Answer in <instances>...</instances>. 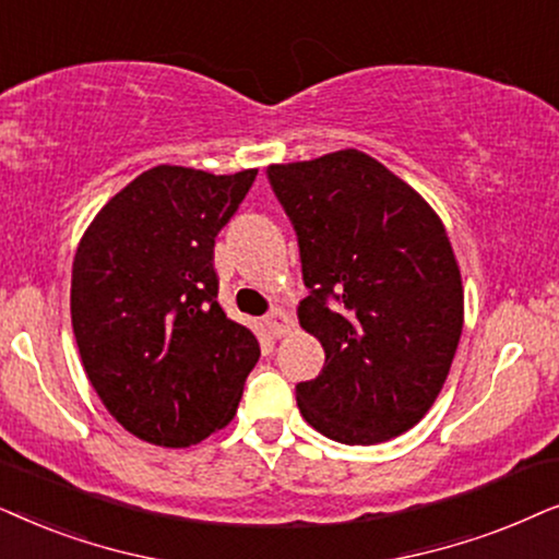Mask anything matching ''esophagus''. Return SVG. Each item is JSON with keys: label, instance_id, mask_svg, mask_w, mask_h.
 I'll return each instance as SVG.
<instances>
[{"label": "esophagus", "instance_id": "esophagus-1", "mask_svg": "<svg viewBox=\"0 0 559 559\" xmlns=\"http://www.w3.org/2000/svg\"><path fill=\"white\" fill-rule=\"evenodd\" d=\"M267 319H271V322H273L275 337H286V334L294 330V317H292V311H288L286 307H273L271 314H267Z\"/></svg>", "mask_w": 559, "mask_h": 559}]
</instances>
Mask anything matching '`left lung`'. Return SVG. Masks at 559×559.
I'll use <instances>...</instances> for the list:
<instances>
[{"label": "left lung", "mask_w": 559, "mask_h": 559, "mask_svg": "<svg viewBox=\"0 0 559 559\" xmlns=\"http://www.w3.org/2000/svg\"><path fill=\"white\" fill-rule=\"evenodd\" d=\"M267 178L299 237V324L326 355L322 373L296 385L299 412L334 442H389L440 396L463 334L448 229L419 191L355 147L273 163Z\"/></svg>", "instance_id": "obj_1"}]
</instances>
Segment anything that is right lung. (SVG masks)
Segmentation results:
<instances>
[{
  "label": "right lung",
  "instance_id": "1",
  "mask_svg": "<svg viewBox=\"0 0 559 559\" xmlns=\"http://www.w3.org/2000/svg\"><path fill=\"white\" fill-rule=\"evenodd\" d=\"M255 176L155 166L81 237L71 275L81 362L138 440L191 448L233 421L260 345L219 307L214 237Z\"/></svg>",
  "mask_w": 559,
  "mask_h": 559
}]
</instances>
